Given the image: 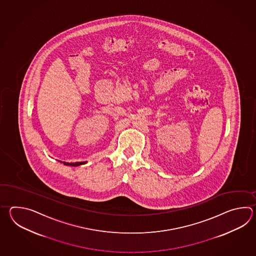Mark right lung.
Listing matches in <instances>:
<instances>
[{
	"label": "right lung",
	"instance_id": "1",
	"mask_svg": "<svg viewBox=\"0 0 256 256\" xmlns=\"http://www.w3.org/2000/svg\"><path fill=\"white\" fill-rule=\"evenodd\" d=\"M86 162H76V163H68V162H63L64 164L66 166H80V164H85Z\"/></svg>",
	"mask_w": 256,
	"mask_h": 256
}]
</instances>
